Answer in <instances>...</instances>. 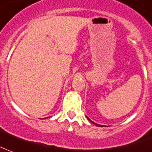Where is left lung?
<instances>
[{"instance_id":"left-lung-1","label":"left lung","mask_w":152,"mask_h":152,"mask_svg":"<svg viewBox=\"0 0 152 152\" xmlns=\"http://www.w3.org/2000/svg\"><path fill=\"white\" fill-rule=\"evenodd\" d=\"M88 119H89V118H88ZM90 121H91V120H90ZM91 122H92V123H94L93 121H91ZM94 124H95L96 126H102V125H98V124H96V123H94Z\"/></svg>"}]
</instances>
